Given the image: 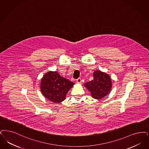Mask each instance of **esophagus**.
I'll list each match as a JSON object with an SVG mask.
<instances>
[{
	"label": "esophagus",
	"instance_id": "1",
	"mask_svg": "<svg viewBox=\"0 0 149 149\" xmlns=\"http://www.w3.org/2000/svg\"><path fill=\"white\" fill-rule=\"evenodd\" d=\"M81 78L80 77H79V78H78L77 79V83L78 84H81Z\"/></svg>",
	"mask_w": 149,
	"mask_h": 149
}]
</instances>
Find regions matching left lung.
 Returning <instances> with one entry per match:
<instances>
[{
    "instance_id": "left-lung-1",
    "label": "left lung",
    "mask_w": 149,
    "mask_h": 149,
    "mask_svg": "<svg viewBox=\"0 0 149 149\" xmlns=\"http://www.w3.org/2000/svg\"><path fill=\"white\" fill-rule=\"evenodd\" d=\"M93 77V80L85 83L84 86L90 91L93 98L100 100L110 93L112 87L111 80L108 74L100 70L94 72Z\"/></svg>"
}]
</instances>
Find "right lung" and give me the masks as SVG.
<instances>
[{"label":"right lung","instance_id":"1","mask_svg":"<svg viewBox=\"0 0 149 149\" xmlns=\"http://www.w3.org/2000/svg\"><path fill=\"white\" fill-rule=\"evenodd\" d=\"M74 83L62 77L56 72H50L44 75L40 83L42 94L49 100L58 103L64 101L68 91Z\"/></svg>","mask_w":149,"mask_h":149}]
</instances>
